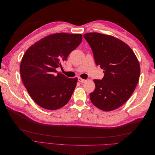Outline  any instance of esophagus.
Listing matches in <instances>:
<instances>
[{
  "instance_id": "esophagus-1",
  "label": "esophagus",
  "mask_w": 155,
  "mask_h": 155,
  "mask_svg": "<svg viewBox=\"0 0 155 155\" xmlns=\"http://www.w3.org/2000/svg\"><path fill=\"white\" fill-rule=\"evenodd\" d=\"M78 81H79V82H80V83H83L86 82L87 80H85V79H82V78H78Z\"/></svg>"
}]
</instances>
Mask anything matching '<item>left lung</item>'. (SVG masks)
I'll list each match as a JSON object with an SVG mask.
<instances>
[{"label":"left lung","instance_id":"1","mask_svg":"<svg viewBox=\"0 0 155 155\" xmlns=\"http://www.w3.org/2000/svg\"><path fill=\"white\" fill-rule=\"evenodd\" d=\"M92 50L95 63L104 70L101 80L94 79L96 88L90 94L94 105L111 111L124 104L137 87L140 67L129 46L112 35L92 32L83 35Z\"/></svg>","mask_w":155,"mask_h":155}]
</instances>
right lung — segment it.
Wrapping results in <instances>:
<instances>
[{
	"label": "right lung",
	"instance_id": "add662e5",
	"mask_svg": "<svg viewBox=\"0 0 155 155\" xmlns=\"http://www.w3.org/2000/svg\"><path fill=\"white\" fill-rule=\"evenodd\" d=\"M81 41V34L58 33L45 37L26 51L21 76L30 96L40 107L56 110L69 101L78 78H68L56 68L62 67L61 63Z\"/></svg>",
	"mask_w": 155,
	"mask_h": 155
}]
</instances>
